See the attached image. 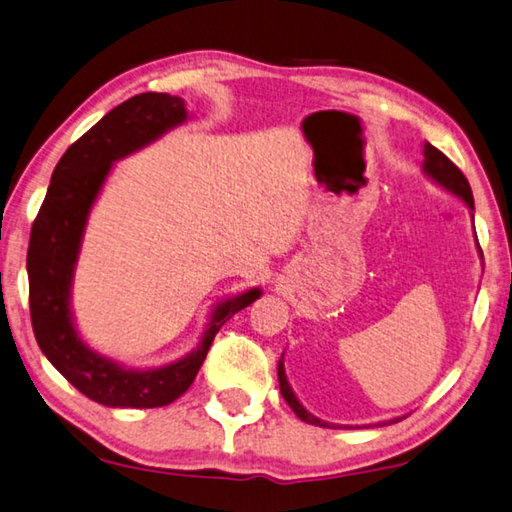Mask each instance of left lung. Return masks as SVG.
Returning a JSON list of instances; mask_svg holds the SVG:
<instances>
[{
    "instance_id": "obj_1",
    "label": "left lung",
    "mask_w": 512,
    "mask_h": 512,
    "mask_svg": "<svg viewBox=\"0 0 512 512\" xmlns=\"http://www.w3.org/2000/svg\"><path fill=\"white\" fill-rule=\"evenodd\" d=\"M423 155H425V161H423V173L427 179H432V182L436 186H441L443 191H447L454 197H459V200L468 206L470 213H472V224H474V197H472V188L468 184V179H465V175L461 173L459 168H456L450 159H447L441 150H436L432 143L425 141L423 146ZM479 249V245H477ZM481 256V251H479ZM483 258V256H481ZM276 373H279V384H281V396L285 398V402H288L290 409L297 414L303 423H310V425H319V427H335L333 423H326V420L317 418L315 414H310V411L301 405L297 393H294V389L290 387L288 382V375H285V364H283V355L279 360V369H276ZM405 416H398V418H391V420H384V423H375V425H369V427H382V425H391V423H398V420H402Z\"/></svg>"
}]
</instances>
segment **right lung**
<instances>
[{
  "label": "right lung",
  "mask_w": 512,
  "mask_h": 512,
  "mask_svg": "<svg viewBox=\"0 0 512 512\" xmlns=\"http://www.w3.org/2000/svg\"><path fill=\"white\" fill-rule=\"evenodd\" d=\"M186 121L188 110L179 96L148 92L116 105L62 155L33 222L26 272L35 339L44 357L98 405L114 409L170 405L193 384L218 330L263 294L261 288H249L220 299L193 351L152 369L114 362L112 357L96 353L78 333L71 310L76 265L89 213L101 197L107 177L116 161L143 150Z\"/></svg>",
  "instance_id": "right-lung-1"
}]
</instances>
